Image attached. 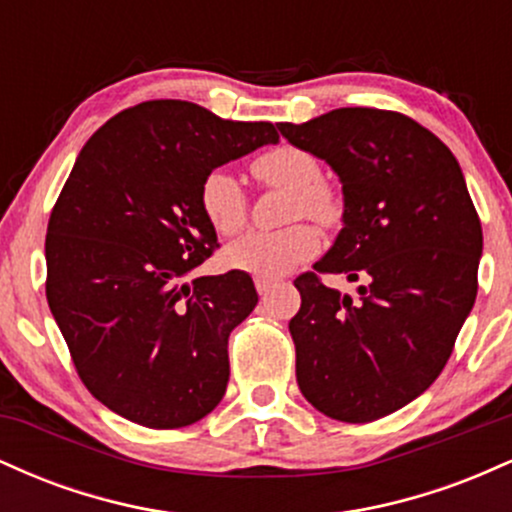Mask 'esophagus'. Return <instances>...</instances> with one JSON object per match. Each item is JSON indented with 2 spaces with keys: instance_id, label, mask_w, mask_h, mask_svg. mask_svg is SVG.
Segmentation results:
<instances>
[{
  "instance_id": "34e87169",
  "label": "esophagus",
  "mask_w": 512,
  "mask_h": 512,
  "mask_svg": "<svg viewBox=\"0 0 512 512\" xmlns=\"http://www.w3.org/2000/svg\"><path fill=\"white\" fill-rule=\"evenodd\" d=\"M274 281L272 279H262V276H255V289H257V293H260L262 298H267L269 293H272V289H274Z\"/></svg>"
}]
</instances>
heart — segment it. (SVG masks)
Here are the masks:
<instances>
[{
  "mask_svg": "<svg viewBox=\"0 0 512 512\" xmlns=\"http://www.w3.org/2000/svg\"><path fill=\"white\" fill-rule=\"evenodd\" d=\"M255 178L269 187L291 190L289 219L308 216L317 223H332L339 216V202L327 185H322V168L310 151L298 146H276L252 161ZM199 204L216 233L233 236L248 221V199L236 175L214 170L202 182ZM320 250V238L308 223H293L274 233H245L223 250L221 260L233 272L262 279H279L289 274Z\"/></svg>",
  "mask_w": 512,
  "mask_h": 512,
  "instance_id": "1",
  "label": "heart"
}]
</instances>
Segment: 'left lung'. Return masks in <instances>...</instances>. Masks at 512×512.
Masks as SVG:
<instances>
[{"mask_svg": "<svg viewBox=\"0 0 512 512\" xmlns=\"http://www.w3.org/2000/svg\"><path fill=\"white\" fill-rule=\"evenodd\" d=\"M276 127L342 182V231L315 269L361 281L356 301L315 274L293 281L298 387L330 419L366 424L448 363L477 298V209L452 151L407 115L339 108Z\"/></svg>", "mask_w": 512, "mask_h": 512, "instance_id": "1", "label": "left lung"}]
</instances>
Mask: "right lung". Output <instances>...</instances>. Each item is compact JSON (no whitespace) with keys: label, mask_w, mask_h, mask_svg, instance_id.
<instances>
[{"label":"right lung","mask_w":512,"mask_h":512,"mask_svg":"<svg viewBox=\"0 0 512 512\" xmlns=\"http://www.w3.org/2000/svg\"><path fill=\"white\" fill-rule=\"evenodd\" d=\"M272 122L187 101L110 117L50 214L48 305L93 397L149 428L204 419L226 392L228 337L257 305L250 274H190L216 248L199 204L214 168L276 144Z\"/></svg>","instance_id":"add662e5"}]
</instances>
